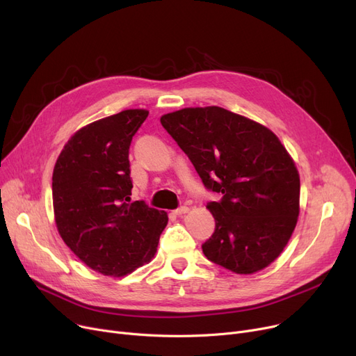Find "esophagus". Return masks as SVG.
Here are the masks:
<instances>
[{"mask_svg":"<svg viewBox=\"0 0 356 356\" xmlns=\"http://www.w3.org/2000/svg\"><path fill=\"white\" fill-rule=\"evenodd\" d=\"M189 211V208L188 207H180V208H177V209H175L173 211V215H176V216H179V215H183V213H186Z\"/></svg>","mask_w":356,"mask_h":356,"instance_id":"34e87169","label":"esophagus"}]
</instances>
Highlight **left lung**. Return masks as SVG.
I'll return each instance as SVG.
<instances>
[{
	"instance_id": "left-lung-1",
	"label": "left lung",
	"mask_w": 356,
	"mask_h": 356,
	"mask_svg": "<svg viewBox=\"0 0 356 356\" xmlns=\"http://www.w3.org/2000/svg\"><path fill=\"white\" fill-rule=\"evenodd\" d=\"M195 165L215 232L202 245L212 263L252 274L282 254L296 228L300 177L284 145L267 127L220 106L184 108L160 118Z\"/></svg>"
}]
</instances>
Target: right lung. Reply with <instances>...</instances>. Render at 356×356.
Here are the masks:
<instances>
[{
  "mask_svg": "<svg viewBox=\"0 0 356 356\" xmlns=\"http://www.w3.org/2000/svg\"><path fill=\"white\" fill-rule=\"evenodd\" d=\"M148 111L127 109L74 133L53 170V209L65 244L104 275L122 277L149 263L167 213L131 202L129 145Z\"/></svg>",
  "mask_w": 356,
  "mask_h": 356,
  "instance_id": "1",
  "label": "right lung"
}]
</instances>
